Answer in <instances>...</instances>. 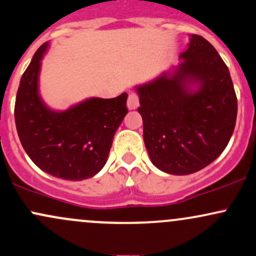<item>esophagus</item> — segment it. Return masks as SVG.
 Masks as SVG:
<instances>
[{
	"label": "esophagus",
	"instance_id": "1",
	"mask_svg": "<svg viewBox=\"0 0 256 256\" xmlns=\"http://www.w3.org/2000/svg\"><path fill=\"white\" fill-rule=\"evenodd\" d=\"M138 106H140V97H138V94H134V92H132V94H128V108L132 110V109L138 108Z\"/></svg>",
	"mask_w": 256,
	"mask_h": 256
}]
</instances>
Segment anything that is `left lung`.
Returning <instances> with one entry per match:
<instances>
[{"label": "left lung", "instance_id": "left-lung-1", "mask_svg": "<svg viewBox=\"0 0 256 256\" xmlns=\"http://www.w3.org/2000/svg\"><path fill=\"white\" fill-rule=\"evenodd\" d=\"M172 75L137 87L143 140L152 162L171 175L196 172L222 153L236 119L237 96L228 68L209 41L190 36ZM192 84H198L193 92Z\"/></svg>", "mask_w": 256, "mask_h": 256}]
</instances>
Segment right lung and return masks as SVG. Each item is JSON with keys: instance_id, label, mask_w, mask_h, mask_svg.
Wrapping results in <instances>:
<instances>
[{"instance_id": "right-lung-1", "label": "right lung", "mask_w": 256, "mask_h": 256, "mask_svg": "<svg viewBox=\"0 0 256 256\" xmlns=\"http://www.w3.org/2000/svg\"><path fill=\"white\" fill-rule=\"evenodd\" d=\"M47 46L36 50L20 78L14 106L16 131L26 154L41 170L81 181L104 166L114 134L128 114V94L90 98L66 112L50 110L38 94V72Z\"/></svg>"}]
</instances>
